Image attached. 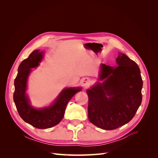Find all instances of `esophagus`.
<instances>
[{"label": "esophagus", "mask_w": 158, "mask_h": 158, "mask_svg": "<svg viewBox=\"0 0 158 158\" xmlns=\"http://www.w3.org/2000/svg\"><path fill=\"white\" fill-rule=\"evenodd\" d=\"M81 82H82V86H84L85 88H87L88 86H89V85L90 84V79L88 77L84 78L82 80V81H81Z\"/></svg>", "instance_id": "1"}]
</instances>
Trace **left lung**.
<instances>
[{"label": "left lung", "instance_id": "obj_1", "mask_svg": "<svg viewBox=\"0 0 158 158\" xmlns=\"http://www.w3.org/2000/svg\"><path fill=\"white\" fill-rule=\"evenodd\" d=\"M116 60V67L102 64L99 80L104 81L87 90L89 121L108 131L130 121L142 99L143 81L138 64L121 52Z\"/></svg>", "mask_w": 158, "mask_h": 158}]
</instances>
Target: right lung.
<instances>
[{"mask_svg": "<svg viewBox=\"0 0 158 158\" xmlns=\"http://www.w3.org/2000/svg\"><path fill=\"white\" fill-rule=\"evenodd\" d=\"M43 52L33 51L28 58L23 60L18 67V74L14 80L15 89L13 95L18 112L27 123L37 128H48L56 125L63 119L66 106L74 95L81 90L80 88H66L60 93L53 105L49 107L35 109L29 104L26 95L27 80L31 68H35L42 59Z\"/></svg>", "mask_w": 158, "mask_h": 158, "instance_id": "obj_1", "label": "right lung"}]
</instances>
